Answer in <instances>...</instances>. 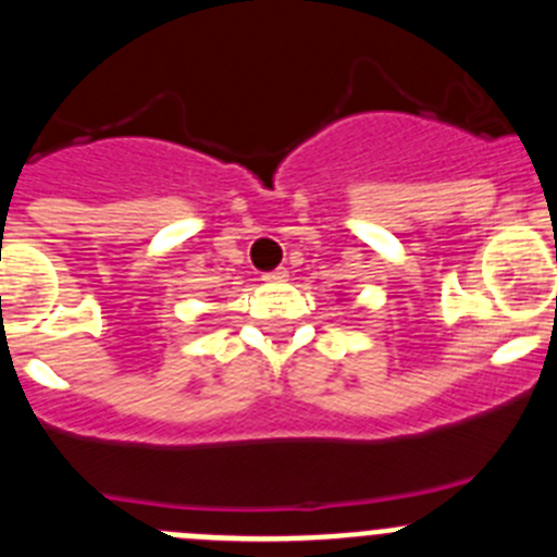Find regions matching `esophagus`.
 I'll list each match as a JSON object with an SVG mask.
<instances>
[{
	"instance_id": "34e87169",
	"label": "esophagus",
	"mask_w": 557,
	"mask_h": 557,
	"mask_svg": "<svg viewBox=\"0 0 557 557\" xmlns=\"http://www.w3.org/2000/svg\"><path fill=\"white\" fill-rule=\"evenodd\" d=\"M287 275H289L287 268H275L273 273L264 275V282H287Z\"/></svg>"
}]
</instances>
